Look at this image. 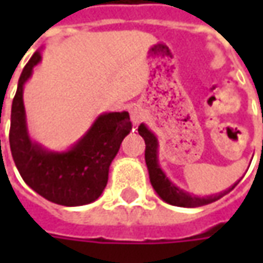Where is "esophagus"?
I'll list each match as a JSON object with an SVG mask.
<instances>
[{
    "instance_id": "1",
    "label": "esophagus",
    "mask_w": 263,
    "mask_h": 263,
    "mask_svg": "<svg viewBox=\"0 0 263 263\" xmlns=\"http://www.w3.org/2000/svg\"><path fill=\"white\" fill-rule=\"evenodd\" d=\"M143 118V114L142 111H141V108L139 107H134V108L131 109V120L132 122H134V125H138L141 121H142Z\"/></svg>"
}]
</instances>
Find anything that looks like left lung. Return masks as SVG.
<instances>
[{
    "label": "left lung",
    "instance_id": "obj_1",
    "mask_svg": "<svg viewBox=\"0 0 263 263\" xmlns=\"http://www.w3.org/2000/svg\"><path fill=\"white\" fill-rule=\"evenodd\" d=\"M138 132L143 138L145 145H146V148H145V162H146V166H148L151 184H152L155 192L158 193V196L167 204L177 205V207L194 209V207L214 203L217 200H220L221 197H224L227 193H230L241 180L239 179L238 182L232 184L231 187H228L224 192H220V193L210 194V196H204V197H200V196H196V194H190L186 190L177 187L176 184L166 176V173L163 172L159 163V155H158L159 141H158V138H156L154 132L151 131L143 122L138 126Z\"/></svg>",
    "mask_w": 263,
    "mask_h": 263
}]
</instances>
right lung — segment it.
Wrapping results in <instances>:
<instances>
[{"label": "right lung", "mask_w": 263, "mask_h": 263, "mask_svg": "<svg viewBox=\"0 0 263 263\" xmlns=\"http://www.w3.org/2000/svg\"><path fill=\"white\" fill-rule=\"evenodd\" d=\"M42 60L36 50L22 70L11 108L9 146L16 169L29 187L52 203L77 207L96 201L108 182L111 162L131 132L129 114L103 112L79 141L66 151H52L28 131L24 87Z\"/></svg>", "instance_id": "add662e5"}]
</instances>
